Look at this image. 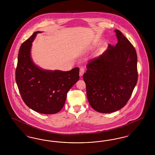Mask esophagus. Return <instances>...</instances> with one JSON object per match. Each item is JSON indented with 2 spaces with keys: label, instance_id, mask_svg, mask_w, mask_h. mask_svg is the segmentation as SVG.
Segmentation results:
<instances>
[{
  "label": "esophagus",
  "instance_id": "obj_1",
  "mask_svg": "<svg viewBox=\"0 0 155 155\" xmlns=\"http://www.w3.org/2000/svg\"><path fill=\"white\" fill-rule=\"evenodd\" d=\"M84 71H85V69L84 67H81L80 68V76H82V75L84 73Z\"/></svg>",
  "mask_w": 155,
  "mask_h": 155
}]
</instances>
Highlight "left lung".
<instances>
[{"label":"left lung","instance_id":"8db88e82","mask_svg":"<svg viewBox=\"0 0 155 155\" xmlns=\"http://www.w3.org/2000/svg\"><path fill=\"white\" fill-rule=\"evenodd\" d=\"M115 46L91 59L83 75L87 96L96 111L112 113L123 108L129 101L138 81L137 54L133 45L118 30Z\"/></svg>","mask_w":155,"mask_h":155}]
</instances>
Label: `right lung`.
Instances as JSON below:
<instances>
[{
  "mask_svg": "<svg viewBox=\"0 0 155 155\" xmlns=\"http://www.w3.org/2000/svg\"><path fill=\"white\" fill-rule=\"evenodd\" d=\"M37 31L20 46L15 70V81L23 101L38 113L51 114L61 110L68 90L78 81L79 68L70 71L44 70L31 58L32 42Z\"/></svg>",
  "mask_w": 155,
  "mask_h": 155,
  "instance_id": "add662e5",
  "label": "right lung"
}]
</instances>
